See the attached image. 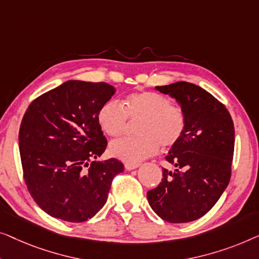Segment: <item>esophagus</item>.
<instances>
[{
  "instance_id": "obj_1",
  "label": "esophagus",
  "mask_w": 259,
  "mask_h": 259,
  "mask_svg": "<svg viewBox=\"0 0 259 259\" xmlns=\"http://www.w3.org/2000/svg\"><path fill=\"white\" fill-rule=\"evenodd\" d=\"M124 166H125V169H126V170L130 171V170L137 169V167L140 166V164H138V163H136V164H134V163H125Z\"/></svg>"
}]
</instances>
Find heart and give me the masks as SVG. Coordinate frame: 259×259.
<instances>
[{
  "label": "heart",
  "mask_w": 259,
  "mask_h": 259,
  "mask_svg": "<svg viewBox=\"0 0 259 259\" xmlns=\"http://www.w3.org/2000/svg\"><path fill=\"white\" fill-rule=\"evenodd\" d=\"M126 117L140 118L136 123L138 136L122 137L109 147L114 157L126 163H140L162 148L177 143L185 129V114L171 105L169 98L157 93H134L121 102L108 101L97 115L101 129L109 136H117L125 126Z\"/></svg>",
  "instance_id": "heart-1"
}]
</instances>
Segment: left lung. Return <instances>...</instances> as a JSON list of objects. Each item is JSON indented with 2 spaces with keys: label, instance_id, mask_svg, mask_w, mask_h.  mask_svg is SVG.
I'll list each match as a JSON object with an SVG mask.
<instances>
[{
  "label": "left lung",
  "instance_id": "left-lung-1",
  "mask_svg": "<svg viewBox=\"0 0 259 259\" xmlns=\"http://www.w3.org/2000/svg\"><path fill=\"white\" fill-rule=\"evenodd\" d=\"M155 88L177 102L187 123L165 157L175 169H162V182L148 191V202L162 220L188 223L204 216L228 187L234 122L227 108L201 87L176 82Z\"/></svg>",
  "mask_w": 259,
  "mask_h": 259
}]
</instances>
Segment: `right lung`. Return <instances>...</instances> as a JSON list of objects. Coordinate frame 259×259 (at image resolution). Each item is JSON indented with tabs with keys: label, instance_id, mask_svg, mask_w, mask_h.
<instances>
[{
	"label": "right lung",
	"instance_id": "1",
	"mask_svg": "<svg viewBox=\"0 0 259 259\" xmlns=\"http://www.w3.org/2000/svg\"><path fill=\"white\" fill-rule=\"evenodd\" d=\"M115 93L108 83L70 79L25 111L19 134L24 181L49 216L71 223L90 220L107 202L112 178L124 171L116 158L89 164L107 148L97 115Z\"/></svg>",
	"mask_w": 259,
	"mask_h": 259
}]
</instances>
